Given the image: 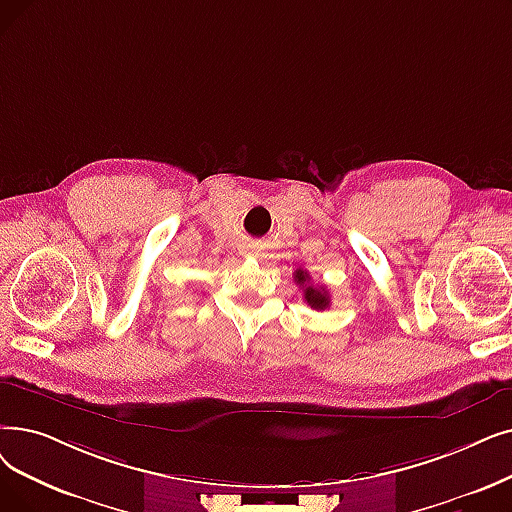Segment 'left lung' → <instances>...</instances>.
Returning a JSON list of instances; mask_svg holds the SVG:
<instances>
[{
	"label": "left lung",
	"instance_id": "1",
	"mask_svg": "<svg viewBox=\"0 0 512 512\" xmlns=\"http://www.w3.org/2000/svg\"><path fill=\"white\" fill-rule=\"evenodd\" d=\"M295 282L303 288V299L307 301L309 307L322 311V309H326L330 305V297L326 293V288L324 286H311L309 284V274L305 270L299 268L295 272Z\"/></svg>",
	"mask_w": 512,
	"mask_h": 512
}]
</instances>
